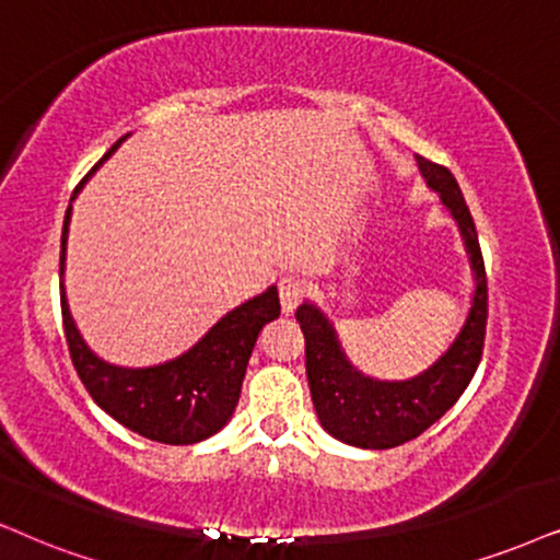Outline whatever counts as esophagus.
Returning <instances> with one entry per match:
<instances>
[{
    "instance_id": "obj_1",
    "label": "esophagus",
    "mask_w": 560,
    "mask_h": 560,
    "mask_svg": "<svg viewBox=\"0 0 560 560\" xmlns=\"http://www.w3.org/2000/svg\"><path fill=\"white\" fill-rule=\"evenodd\" d=\"M304 296V281L296 279V276H284V279L279 281V300H281V307H284V313H294L296 304L302 302Z\"/></svg>"
}]
</instances>
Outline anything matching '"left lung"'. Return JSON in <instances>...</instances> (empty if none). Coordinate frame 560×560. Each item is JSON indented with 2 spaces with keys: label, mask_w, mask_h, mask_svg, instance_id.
Instances as JSON below:
<instances>
[{
  "label": "left lung",
  "mask_w": 560,
  "mask_h": 560,
  "mask_svg": "<svg viewBox=\"0 0 560 560\" xmlns=\"http://www.w3.org/2000/svg\"><path fill=\"white\" fill-rule=\"evenodd\" d=\"M419 167L429 186L439 190L444 207L457 219L476 273L470 315L447 353L419 377L380 382L353 370L320 310L313 304H300L294 313L304 332V366L317 419L330 436L353 447L390 450L423 434L455 406L483 357L488 284L476 224L455 175L427 158H419Z\"/></svg>",
  "instance_id": "8db88e82"
}]
</instances>
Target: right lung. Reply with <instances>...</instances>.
Listing matches in <instances>:
<instances>
[{
	"mask_svg": "<svg viewBox=\"0 0 560 560\" xmlns=\"http://www.w3.org/2000/svg\"><path fill=\"white\" fill-rule=\"evenodd\" d=\"M121 141L124 137L110 147V152H116ZM110 152L105 158H110ZM82 183L74 188L72 198L80 194ZM69 217H72V203L63 217L59 276H63V258H67L63 253H67ZM279 313V292L271 287L224 315L183 357L147 370H124V366L105 364L84 346L69 315L61 284L63 336L90 398L126 429L162 444H196L217 434L232 419L258 332L266 323L276 320Z\"/></svg>",
	"mask_w": 560,
	"mask_h": 560,
	"instance_id": "add662e5",
	"label": "right lung"
}]
</instances>
